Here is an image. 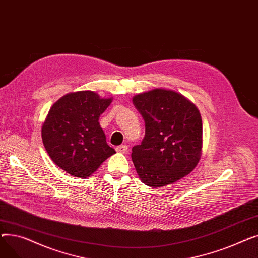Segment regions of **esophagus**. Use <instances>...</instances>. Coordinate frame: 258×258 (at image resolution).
Returning a JSON list of instances; mask_svg holds the SVG:
<instances>
[{"label": "esophagus", "instance_id": "obj_1", "mask_svg": "<svg viewBox=\"0 0 258 258\" xmlns=\"http://www.w3.org/2000/svg\"><path fill=\"white\" fill-rule=\"evenodd\" d=\"M116 151L121 154H125L127 152V146L126 145H119L116 147Z\"/></svg>", "mask_w": 258, "mask_h": 258}]
</instances>
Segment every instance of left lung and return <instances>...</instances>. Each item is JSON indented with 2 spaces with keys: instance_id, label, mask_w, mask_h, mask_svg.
Returning a JSON list of instances; mask_svg holds the SVG:
<instances>
[{
  "instance_id": "obj_1",
  "label": "left lung",
  "mask_w": 258,
  "mask_h": 258,
  "mask_svg": "<svg viewBox=\"0 0 258 258\" xmlns=\"http://www.w3.org/2000/svg\"><path fill=\"white\" fill-rule=\"evenodd\" d=\"M133 103L145 122V136L132 148L141 181L154 188L172 184L190 173L202 153V118L183 95L154 89L136 95Z\"/></svg>"
}]
</instances>
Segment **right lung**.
<instances>
[{"label": "right lung", "instance_id": "add662e5", "mask_svg": "<svg viewBox=\"0 0 258 258\" xmlns=\"http://www.w3.org/2000/svg\"><path fill=\"white\" fill-rule=\"evenodd\" d=\"M113 98L92 91L69 93L54 103L42 127L51 160L73 177L88 178L116 152L108 146L99 117Z\"/></svg>", "mask_w": 258, "mask_h": 258}]
</instances>
